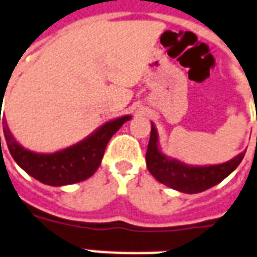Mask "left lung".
<instances>
[{
  "label": "left lung",
  "mask_w": 257,
  "mask_h": 257,
  "mask_svg": "<svg viewBox=\"0 0 257 257\" xmlns=\"http://www.w3.org/2000/svg\"><path fill=\"white\" fill-rule=\"evenodd\" d=\"M244 155L245 151H242L233 159L220 165H208V166L187 165L176 158L166 157L161 151L157 128L151 122V135L146 153V162H147L148 172L158 181L162 182L163 185L184 193H199L223 181L230 173H233L237 169Z\"/></svg>",
  "instance_id": "1"
}]
</instances>
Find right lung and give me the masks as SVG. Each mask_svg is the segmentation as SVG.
Segmentation results:
<instances>
[{
	"instance_id": "obj_1",
	"label": "right lung",
	"mask_w": 257,
	"mask_h": 257,
	"mask_svg": "<svg viewBox=\"0 0 257 257\" xmlns=\"http://www.w3.org/2000/svg\"><path fill=\"white\" fill-rule=\"evenodd\" d=\"M1 118L3 117L0 107V121ZM131 118L132 115H123L115 119H110L79 143L53 154L34 153L31 150L23 147L13 138L5 118L3 121L4 136L7 140L9 153L15 159V162L24 172L37 178L42 184L51 187H62L90 178L99 167L106 146L111 136L122 126V123Z\"/></svg>"
}]
</instances>
